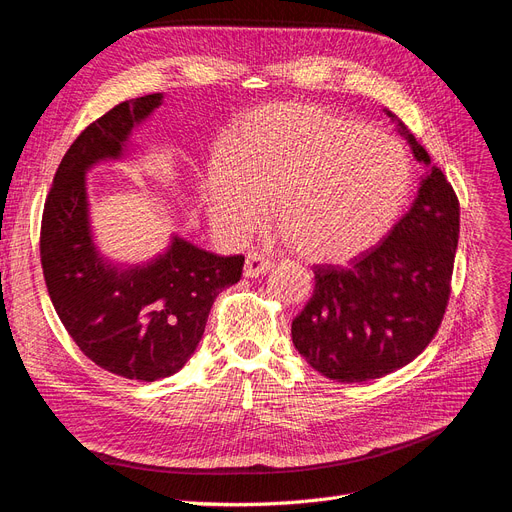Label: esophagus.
I'll list each match as a JSON object with an SVG mask.
<instances>
[{
    "label": "esophagus",
    "mask_w": 512,
    "mask_h": 512,
    "mask_svg": "<svg viewBox=\"0 0 512 512\" xmlns=\"http://www.w3.org/2000/svg\"><path fill=\"white\" fill-rule=\"evenodd\" d=\"M273 267V260L264 258L258 252H252L245 256V264H243V275L245 277H260L264 273H269Z\"/></svg>",
    "instance_id": "esophagus-1"
}]
</instances>
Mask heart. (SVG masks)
Instances as JSON below:
<instances>
[{"label": "heart", "mask_w": 512, "mask_h": 512, "mask_svg": "<svg viewBox=\"0 0 512 512\" xmlns=\"http://www.w3.org/2000/svg\"><path fill=\"white\" fill-rule=\"evenodd\" d=\"M214 227L241 241L267 216L311 262H349L393 229L410 187L397 140L309 102H271L229 126L203 168Z\"/></svg>", "instance_id": "obj_1"}]
</instances>
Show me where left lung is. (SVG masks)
<instances>
[{
	"label": "left lung",
	"instance_id": "8db88e82",
	"mask_svg": "<svg viewBox=\"0 0 512 512\" xmlns=\"http://www.w3.org/2000/svg\"><path fill=\"white\" fill-rule=\"evenodd\" d=\"M426 168L412 208L349 269L319 264L315 292L292 321V342L315 372L367 382L414 361L437 334L460 235L458 197L431 155L391 111Z\"/></svg>",
	"mask_w": 512,
	"mask_h": 512
}]
</instances>
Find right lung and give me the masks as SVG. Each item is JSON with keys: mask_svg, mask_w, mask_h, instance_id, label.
I'll use <instances>...</instances> for the list:
<instances>
[{"mask_svg": "<svg viewBox=\"0 0 512 512\" xmlns=\"http://www.w3.org/2000/svg\"><path fill=\"white\" fill-rule=\"evenodd\" d=\"M163 94L119 102L81 132L54 174L44 206L42 269L54 309L88 359L128 380L176 374L195 353L216 296L241 279L243 256H218L172 235L147 262L121 264L98 250L86 174L130 155V136Z\"/></svg>", "mask_w": 512, "mask_h": 512, "instance_id": "right-lung-1", "label": "right lung"}]
</instances>
